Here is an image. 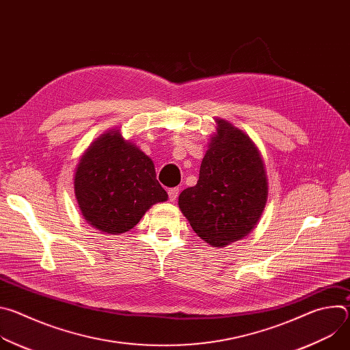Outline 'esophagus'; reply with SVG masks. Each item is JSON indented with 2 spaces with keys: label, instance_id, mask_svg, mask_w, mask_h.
Returning a JSON list of instances; mask_svg holds the SVG:
<instances>
[{
  "label": "esophagus",
  "instance_id": "esophagus-1",
  "mask_svg": "<svg viewBox=\"0 0 350 350\" xmlns=\"http://www.w3.org/2000/svg\"><path fill=\"white\" fill-rule=\"evenodd\" d=\"M167 193H169V201L174 202L176 199H177V196H178V188H170L167 191Z\"/></svg>",
  "mask_w": 350,
  "mask_h": 350
}]
</instances>
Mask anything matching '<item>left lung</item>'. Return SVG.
I'll return each mask as SVG.
<instances>
[{
  "label": "left lung",
  "mask_w": 350,
  "mask_h": 350,
  "mask_svg": "<svg viewBox=\"0 0 350 350\" xmlns=\"http://www.w3.org/2000/svg\"><path fill=\"white\" fill-rule=\"evenodd\" d=\"M215 122L199 180L180 193L178 208L198 237L223 247L256 227L266 208L269 180L254 139L228 120Z\"/></svg>",
  "instance_id": "8db88e82"
}]
</instances>
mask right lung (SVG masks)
<instances>
[{"label": "right lung", "instance_id": "add662e5", "mask_svg": "<svg viewBox=\"0 0 350 350\" xmlns=\"http://www.w3.org/2000/svg\"><path fill=\"white\" fill-rule=\"evenodd\" d=\"M73 185L84 220L112 235L131 230L152 205L167 201L152 159L118 127L88 145L76 166Z\"/></svg>", "mask_w": 350, "mask_h": 350}]
</instances>
